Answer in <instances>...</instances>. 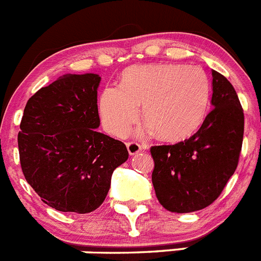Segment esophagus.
I'll return each mask as SVG.
<instances>
[{
	"label": "esophagus",
	"instance_id": "1",
	"mask_svg": "<svg viewBox=\"0 0 261 261\" xmlns=\"http://www.w3.org/2000/svg\"><path fill=\"white\" fill-rule=\"evenodd\" d=\"M126 147H127V150H128V153H130V155L138 154V153L142 150V145L138 144V143H134V142L127 143V144H126Z\"/></svg>",
	"mask_w": 261,
	"mask_h": 261
}]
</instances>
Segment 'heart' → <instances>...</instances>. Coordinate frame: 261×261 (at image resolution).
Instances as JSON below:
<instances>
[{
    "instance_id": "obj_1",
    "label": "heart",
    "mask_w": 261,
    "mask_h": 261,
    "mask_svg": "<svg viewBox=\"0 0 261 261\" xmlns=\"http://www.w3.org/2000/svg\"><path fill=\"white\" fill-rule=\"evenodd\" d=\"M210 80L193 65L147 64L125 69L121 86H107L99 99V116L108 133L123 136L139 118L147 121L139 135L157 134L165 142L193 135L207 113Z\"/></svg>"
}]
</instances>
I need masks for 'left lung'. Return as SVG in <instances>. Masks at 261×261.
<instances>
[{"mask_svg": "<svg viewBox=\"0 0 261 261\" xmlns=\"http://www.w3.org/2000/svg\"><path fill=\"white\" fill-rule=\"evenodd\" d=\"M211 106V112L191 138L174 145L150 148L155 196L171 213L207 207L237 169L245 127L243 109L234 87L216 70H213Z\"/></svg>", "mask_w": 261, "mask_h": 261, "instance_id": "obj_1", "label": "left lung"}]
</instances>
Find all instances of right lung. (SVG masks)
I'll list each match as a JSON object with an SVG mask.
<instances>
[{
  "instance_id": "1",
  "label": "right lung",
  "mask_w": 261,
  "mask_h": 261,
  "mask_svg": "<svg viewBox=\"0 0 261 261\" xmlns=\"http://www.w3.org/2000/svg\"><path fill=\"white\" fill-rule=\"evenodd\" d=\"M95 73L64 74L38 90L24 108L18 135L21 170L46 204L87 214L104 202L114 169L128 152L119 140L97 133Z\"/></svg>"
}]
</instances>
